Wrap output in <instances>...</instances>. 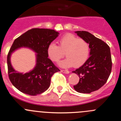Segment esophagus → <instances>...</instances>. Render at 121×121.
<instances>
[{
    "mask_svg": "<svg viewBox=\"0 0 121 121\" xmlns=\"http://www.w3.org/2000/svg\"><path fill=\"white\" fill-rule=\"evenodd\" d=\"M61 72L66 73V74H69V73H70V72L69 70H61Z\"/></svg>",
    "mask_w": 121,
    "mask_h": 121,
    "instance_id": "obj_1",
    "label": "esophagus"
}]
</instances>
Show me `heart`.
I'll return each mask as SVG.
<instances>
[{
    "label": "heart",
    "mask_w": 121,
    "mask_h": 121,
    "mask_svg": "<svg viewBox=\"0 0 121 121\" xmlns=\"http://www.w3.org/2000/svg\"><path fill=\"white\" fill-rule=\"evenodd\" d=\"M64 53L67 58L58 63L61 67H79L90 57V45L84 39H78L72 34H66L60 39L59 47L54 42L48 45L47 54L53 61H58L64 57Z\"/></svg>",
    "instance_id": "b5f03b06"
}]
</instances>
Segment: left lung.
Returning a JSON list of instances; mask_svg holds the SVG:
<instances>
[{
  "label": "left lung",
  "mask_w": 121,
  "mask_h": 121,
  "mask_svg": "<svg viewBox=\"0 0 121 121\" xmlns=\"http://www.w3.org/2000/svg\"><path fill=\"white\" fill-rule=\"evenodd\" d=\"M75 33L89 43L90 57L72 72L79 77L78 83L73 88L80 93L89 94L103 86L110 76L112 65L110 49L104 42L88 31H76Z\"/></svg>",
  "instance_id": "left-lung-1"
}]
</instances>
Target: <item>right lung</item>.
Here are the masks:
<instances>
[{"instance_id": "1", "label": "right lung", "mask_w": 121, "mask_h": 121, "mask_svg": "<svg viewBox=\"0 0 121 121\" xmlns=\"http://www.w3.org/2000/svg\"><path fill=\"white\" fill-rule=\"evenodd\" d=\"M59 33L48 29H32L13 41L7 57L8 75L11 83L21 92L36 95L45 92L50 86L51 78L60 70L48 58L47 48ZM21 48L31 49L36 54V65L29 72L20 73L13 69L10 57L14 51Z\"/></svg>"}]
</instances>
